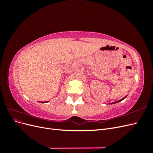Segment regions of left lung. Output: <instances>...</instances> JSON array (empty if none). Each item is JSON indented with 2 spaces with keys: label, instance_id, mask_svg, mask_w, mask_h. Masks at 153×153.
Returning <instances> with one entry per match:
<instances>
[{
  "label": "left lung",
  "instance_id": "obj_1",
  "mask_svg": "<svg viewBox=\"0 0 153 153\" xmlns=\"http://www.w3.org/2000/svg\"><path fill=\"white\" fill-rule=\"evenodd\" d=\"M126 97H124V98H123V99H121V100H119V101H115V102H114V103H112L111 104H113V103H117V102H119V101H122V100H123L125 98H126Z\"/></svg>",
  "mask_w": 153,
  "mask_h": 153
}]
</instances>
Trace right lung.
I'll use <instances>...</instances> for the list:
<instances>
[{
  "label": "right lung",
  "instance_id": "add662e5",
  "mask_svg": "<svg viewBox=\"0 0 153 153\" xmlns=\"http://www.w3.org/2000/svg\"><path fill=\"white\" fill-rule=\"evenodd\" d=\"M42 103H45V102H42Z\"/></svg>",
  "mask_w": 153,
  "mask_h": 153
}]
</instances>
